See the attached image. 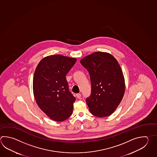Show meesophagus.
Listing matches in <instances>:
<instances>
[{
    "label": "esophagus",
    "mask_w": 157,
    "mask_h": 157,
    "mask_svg": "<svg viewBox=\"0 0 157 157\" xmlns=\"http://www.w3.org/2000/svg\"><path fill=\"white\" fill-rule=\"evenodd\" d=\"M76 96H77V97L78 98V99H80V98H81V96H82V95H81V94H80V93H78V94H76Z\"/></svg>",
    "instance_id": "1"
}]
</instances>
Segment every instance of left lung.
Instances as JSON below:
<instances>
[{"mask_svg": "<svg viewBox=\"0 0 157 157\" xmlns=\"http://www.w3.org/2000/svg\"><path fill=\"white\" fill-rule=\"evenodd\" d=\"M90 73L91 95L86 103L90 113L103 117L112 114L121 102L125 78L118 61L106 52H95L80 60Z\"/></svg>", "mask_w": 157, "mask_h": 157, "instance_id": "8db88e82", "label": "left lung"}]
</instances>
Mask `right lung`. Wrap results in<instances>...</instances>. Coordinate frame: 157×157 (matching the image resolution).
<instances>
[{"mask_svg": "<svg viewBox=\"0 0 157 157\" xmlns=\"http://www.w3.org/2000/svg\"><path fill=\"white\" fill-rule=\"evenodd\" d=\"M77 59L61 55L43 58L36 68L33 92L39 108L51 120L63 121L72 114L75 97L69 92L66 75Z\"/></svg>", "mask_w": 157, "mask_h": 157, "instance_id": "right-lung-1", "label": "right lung"}]
</instances>
